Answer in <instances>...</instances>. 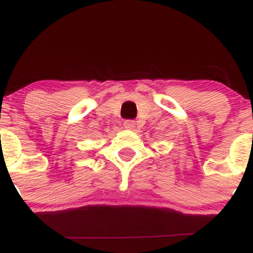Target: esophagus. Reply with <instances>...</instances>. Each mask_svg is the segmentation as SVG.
I'll return each mask as SVG.
<instances>
[{
    "label": "esophagus",
    "mask_w": 253,
    "mask_h": 253,
    "mask_svg": "<svg viewBox=\"0 0 253 253\" xmlns=\"http://www.w3.org/2000/svg\"><path fill=\"white\" fill-rule=\"evenodd\" d=\"M124 126H125V128H127V129H134L135 123L133 120H126L124 123Z\"/></svg>",
    "instance_id": "34e87169"
}]
</instances>
